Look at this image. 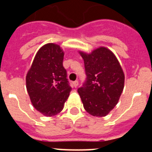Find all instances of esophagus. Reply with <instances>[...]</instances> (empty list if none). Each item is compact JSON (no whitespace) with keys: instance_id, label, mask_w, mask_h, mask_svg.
I'll return each mask as SVG.
<instances>
[{"instance_id":"1","label":"esophagus","mask_w":152,"mask_h":152,"mask_svg":"<svg viewBox=\"0 0 152 152\" xmlns=\"http://www.w3.org/2000/svg\"><path fill=\"white\" fill-rule=\"evenodd\" d=\"M72 84H73V85L75 88H77V86L78 85V81H77V80H75V81L72 82Z\"/></svg>"}]
</instances>
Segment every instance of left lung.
I'll list each match as a JSON object with an SVG mask.
<instances>
[{
  "label": "left lung",
  "instance_id": "1",
  "mask_svg": "<svg viewBox=\"0 0 152 152\" xmlns=\"http://www.w3.org/2000/svg\"><path fill=\"white\" fill-rule=\"evenodd\" d=\"M86 80L77 89L84 108L94 116H107L117 104L124 88L125 76L115 55L105 47L91 54L80 52Z\"/></svg>",
  "mask_w": 152,
  "mask_h": 152
}]
</instances>
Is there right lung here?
<instances>
[{"instance_id":"add662e5","label":"right lung","mask_w":152,"mask_h":152,"mask_svg":"<svg viewBox=\"0 0 152 152\" xmlns=\"http://www.w3.org/2000/svg\"><path fill=\"white\" fill-rule=\"evenodd\" d=\"M64 52L58 45L48 43L37 52L26 77L33 107L45 116L63 110L72 91L63 67Z\"/></svg>"}]
</instances>
